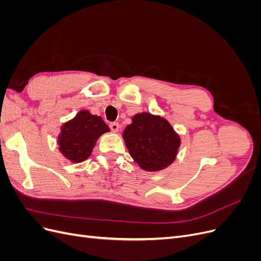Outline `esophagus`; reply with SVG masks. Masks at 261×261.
I'll use <instances>...</instances> for the list:
<instances>
[{"instance_id": "obj_1", "label": "esophagus", "mask_w": 261, "mask_h": 261, "mask_svg": "<svg viewBox=\"0 0 261 261\" xmlns=\"http://www.w3.org/2000/svg\"><path fill=\"white\" fill-rule=\"evenodd\" d=\"M110 128H111L112 132L116 133L118 130V128H120V125H118V123H115V122L111 123V124H110Z\"/></svg>"}]
</instances>
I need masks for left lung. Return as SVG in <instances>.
Returning a JSON list of instances; mask_svg holds the SVG:
<instances>
[{
    "instance_id": "obj_1",
    "label": "left lung",
    "mask_w": 261,
    "mask_h": 261,
    "mask_svg": "<svg viewBox=\"0 0 261 261\" xmlns=\"http://www.w3.org/2000/svg\"><path fill=\"white\" fill-rule=\"evenodd\" d=\"M123 138L134 161L149 172L169 167L180 145L179 136L165 118L147 112L133 116Z\"/></svg>"
}]
</instances>
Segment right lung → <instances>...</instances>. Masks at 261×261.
Here are the masks:
<instances>
[{"mask_svg":"<svg viewBox=\"0 0 261 261\" xmlns=\"http://www.w3.org/2000/svg\"><path fill=\"white\" fill-rule=\"evenodd\" d=\"M107 132H110L109 126L100 116L83 110L62 125L58 138L59 149L69 161L83 162L90 156L98 138Z\"/></svg>","mask_w":261,"mask_h":261,"instance_id":"obj_1","label":"right lung"}]
</instances>
